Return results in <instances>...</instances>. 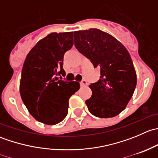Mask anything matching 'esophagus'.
Instances as JSON below:
<instances>
[{"label":"esophagus","mask_w":158,"mask_h":158,"mask_svg":"<svg viewBox=\"0 0 158 158\" xmlns=\"http://www.w3.org/2000/svg\"><path fill=\"white\" fill-rule=\"evenodd\" d=\"M87 85V82L85 80H82L81 81V82H80V85H81V87H84V86H85V85Z\"/></svg>","instance_id":"1"}]
</instances>
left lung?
Segmentation results:
<instances>
[{
	"mask_svg": "<svg viewBox=\"0 0 158 158\" xmlns=\"http://www.w3.org/2000/svg\"><path fill=\"white\" fill-rule=\"evenodd\" d=\"M76 49L100 69L98 82L89 88L92 95L85 101L91 114L112 118L120 114L135 92L137 75L127 49L117 39L98 29L74 32Z\"/></svg>",
	"mask_w": 158,
	"mask_h": 158,
	"instance_id": "obj_1",
	"label": "left lung"
}]
</instances>
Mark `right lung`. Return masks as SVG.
Instances as JSON below:
<instances>
[{"label":"right lung","instance_id":"right-lung-1","mask_svg":"<svg viewBox=\"0 0 158 158\" xmlns=\"http://www.w3.org/2000/svg\"><path fill=\"white\" fill-rule=\"evenodd\" d=\"M73 45V32L51 33L37 42L25 59L20 93L28 111L38 122L53 125L67 115L69 99L78 82L59 80L65 73L63 56Z\"/></svg>","mask_w":158,"mask_h":158}]
</instances>
